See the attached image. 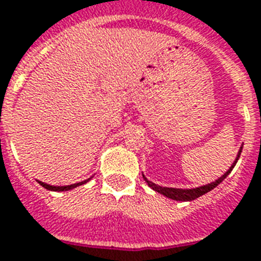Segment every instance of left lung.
Returning a JSON list of instances; mask_svg holds the SVG:
<instances>
[{"label": "left lung", "mask_w": 261, "mask_h": 261, "mask_svg": "<svg viewBox=\"0 0 261 261\" xmlns=\"http://www.w3.org/2000/svg\"><path fill=\"white\" fill-rule=\"evenodd\" d=\"M241 152H242V146L240 148V150H238V154H237L236 160H234V163L231 164V167H230V168H228V170L226 171V172H224L222 176H220V178L216 179L215 182H211V184H208V185L200 186V188H194V189L163 188V186H159V185L153 184V182L148 180V178H145L144 174H142V176H144L145 182L148 184L149 188H152L154 192L160 193V194L168 197V198H171V200H175V201H193V200H196V198H198V197L202 196V194H205V193L211 192L212 189L216 188L219 184H222L224 179L227 178V175L231 172V170L234 168V166L237 164V162H238V159H240V156H241Z\"/></svg>", "instance_id": "left-lung-1"}]
</instances>
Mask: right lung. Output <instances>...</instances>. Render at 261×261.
I'll use <instances>...</instances> for the list:
<instances>
[{"instance_id": "obj_1", "label": "right lung", "mask_w": 261, "mask_h": 261, "mask_svg": "<svg viewBox=\"0 0 261 261\" xmlns=\"http://www.w3.org/2000/svg\"><path fill=\"white\" fill-rule=\"evenodd\" d=\"M91 178L86 179V180H83V182H79V184H73V185H68V186H51V185H47L45 182H41V180H38V184L41 185L42 188L47 189V190H50V192H68V190H72V189L77 188V186H82V185L87 184Z\"/></svg>"}]
</instances>
